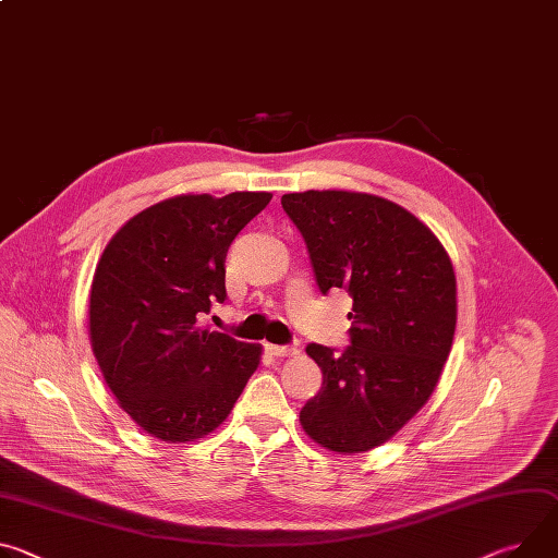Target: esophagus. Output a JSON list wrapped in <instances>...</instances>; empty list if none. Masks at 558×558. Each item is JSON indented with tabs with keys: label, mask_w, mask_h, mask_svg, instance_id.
<instances>
[{
	"label": "esophagus",
	"mask_w": 558,
	"mask_h": 558,
	"mask_svg": "<svg viewBox=\"0 0 558 558\" xmlns=\"http://www.w3.org/2000/svg\"><path fill=\"white\" fill-rule=\"evenodd\" d=\"M267 351L271 353V356H278V359L295 356V353H298V349L289 347V344H267Z\"/></svg>",
	"instance_id": "obj_1"
}]
</instances>
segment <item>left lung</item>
<instances>
[{
    "label": "left lung",
    "instance_id": "1",
    "mask_svg": "<svg viewBox=\"0 0 558 558\" xmlns=\"http://www.w3.org/2000/svg\"><path fill=\"white\" fill-rule=\"evenodd\" d=\"M323 293L347 289L351 344L307 347L323 389L300 412L320 447L363 453L408 425L438 385L456 329V276L440 240L391 199L359 191L282 195Z\"/></svg>",
    "mask_w": 558,
    "mask_h": 558
}]
</instances>
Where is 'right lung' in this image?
<instances>
[{
  "label": "right lung",
  "instance_id": "1",
  "mask_svg": "<svg viewBox=\"0 0 558 558\" xmlns=\"http://www.w3.org/2000/svg\"><path fill=\"white\" fill-rule=\"evenodd\" d=\"M271 199L184 193L133 216L109 240L88 295L95 361L120 408L150 436L189 442L231 414L263 344L199 327L225 302L233 238Z\"/></svg>",
  "mask_w": 558,
  "mask_h": 558
}]
</instances>
